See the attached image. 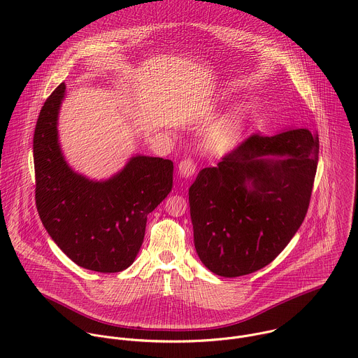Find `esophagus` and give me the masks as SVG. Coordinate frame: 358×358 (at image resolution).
I'll list each match as a JSON object with an SVG mask.
<instances>
[{"label":"esophagus","instance_id":"esophagus-1","mask_svg":"<svg viewBox=\"0 0 358 358\" xmlns=\"http://www.w3.org/2000/svg\"><path fill=\"white\" fill-rule=\"evenodd\" d=\"M196 170V164L192 159H184L178 163V173L184 177V178H189Z\"/></svg>","mask_w":358,"mask_h":358}]
</instances>
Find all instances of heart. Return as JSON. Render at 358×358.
Here are the masks:
<instances>
[{"label": "heart", "instance_id": "b5f03b06", "mask_svg": "<svg viewBox=\"0 0 358 358\" xmlns=\"http://www.w3.org/2000/svg\"><path fill=\"white\" fill-rule=\"evenodd\" d=\"M245 118L244 110H237L233 115H230L216 131V135L212 141V145L215 148H224L227 146L234 136L240 132L243 127V121Z\"/></svg>", "mask_w": 358, "mask_h": 358}]
</instances>
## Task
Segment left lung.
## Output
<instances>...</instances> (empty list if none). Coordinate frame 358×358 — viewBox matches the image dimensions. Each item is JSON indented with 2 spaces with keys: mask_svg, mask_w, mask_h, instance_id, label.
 Here are the masks:
<instances>
[{
  "mask_svg": "<svg viewBox=\"0 0 358 358\" xmlns=\"http://www.w3.org/2000/svg\"><path fill=\"white\" fill-rule=\"evenodd\" d=\"M320 139L307 128L252 134L189 187L194 243L202 264L223 278L269 265L307 215Z\"/></svg>",
  "mask_w": 358,
  "mask_h": 358,
  "instance_id": "obj_1",
  "label": "left lung"
}]
</instances>
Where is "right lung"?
Listing matches in <instances>:
<instances>
[{
    "mask_svg": "<svg viewBox=\"0 0 358 358\" xmlns=\"http://www.w3.org/2000/svg\"><path fill=\"white\" fill-rule=\"evenodd\" d=\"M64 93L61 83L44 101L34 128L36 208L50 237L78 266L121 272L139 252L148 215L173 188V162L139 155L106 181L72 171L57 132Z\"/></svg>",
    "mask_w": 358,
    "mask_h": 358,
    "instance_id": "add662e5",
    "label": "right lung"
}]
</instances>
